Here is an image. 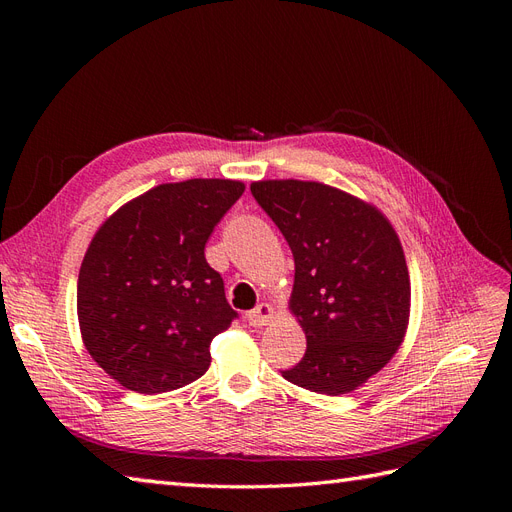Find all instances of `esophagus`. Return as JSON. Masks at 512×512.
I'll return each mask as SVG.
<instances>
[{
    "label": "esophagus",
    "instance_id": "esophagus-1",
    "mask_svg": "<svg viewBox=\"0 0 512 512\" xmlns=\"http://www.w3.org/2000/svg\"><path fill=\"white\" fill-rule=\"evenodd\" d=\"M273 316H275L273 307L269 303H262L256 309H252L250 314H247V322H250L252 327H265V324H269L273 320Z\"/></svg>",
    "mask_w": 512,
    "mask_h": 512
}]
</instances>
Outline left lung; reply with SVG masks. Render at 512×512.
<instances>
[{
	"label": "left lung",
	"mask_w": 512,
	"mask_h": 512,
	"mask_svg": "<svg viewBox=\"0 0 512 512\" xmlns=\"http://www.w3.org/2000/svg\"><path fill=\"white\" fill-rule=\"evenodd\" d=\"M250 190L294 256L288 307L307 350L282 376L320 395L356 391L408 333L410 273L393 224L376 205L320 181L262 179Z\"/></svg>",
	"instance_id": "1"
}]
</instances>
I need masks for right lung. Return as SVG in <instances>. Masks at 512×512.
I'll list each match as a JSON object with an SVG mask.
<instances>
[{
	"instance_id": "add662e5",
	"label": "right lung",
	"mask_w": 512,
	"mask_h": 512,
	"mask_svg": "<svg viewBox=\"0 0 512 512\" xmlns=\"http://www.w3.org/2000/svg\"><path fill=\"white\" fill-rule=\"evenodd\" d=\"M245 190L235 179L160 183L100 224L76 286L87 352L123 389L158 395L198 380L237 312L205 245Z\"/></svg>"
}]
</instances>
